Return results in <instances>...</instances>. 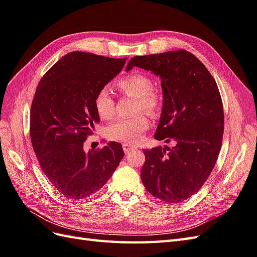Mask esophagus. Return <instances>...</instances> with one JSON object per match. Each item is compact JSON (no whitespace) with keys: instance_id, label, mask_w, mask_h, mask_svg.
Returning <instances> with one entry per match:
<instances>
[{"instance_id":"1","label":"esophagus","mask_w":257,"mask_h":257,"mask_svg":"<svg viewBox=\"0 0 257 257\" xmlns=\"http://www.w3.org/2000/svg\"><path fill=\"white\" fill-rule=\"evenodd\" d=\"M135 149H136V147L133 146V144H129V143H123L122 144V150H123V152L126 153V154H128L130 151H133Z\"/></svg>"}]
</instances>
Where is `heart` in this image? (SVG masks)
<instances>
[{
	"label": "heart",
	"mask_w": 257,
	"mask_h": 257,
	"mask_svg": "<svg viewBox=\"0 0 257 257\" xmlns=\"http://www.w3.org/2000/svg\"><path fill=\"white\" fill-rule=\"evenodd\" d=\"M118 90L124 96L137 98L136 111H147L154 115L161 107V98L153 89V81L149 76L136 72L122 78L117 83ZM94 108L102 119H108L115 113V101L108 88L103 87L96 92ZM150 127V121L144 114L131 118H119L105 129L107 139L134 143L140 139L144 131Z\"/></svg>",
	"instance_id": "1"
}]
</instances>
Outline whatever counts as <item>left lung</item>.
I'll list each match as a JSON object with an SVG mask.
<instances>
[{
    "label": "left lung",
    "instance_id": "1",
    "mask_svg": "<svg viewBox=\"0 0 257 257\" xmlns=\"http://www.w3.org/2000/svg\"><path fill=\"white\" fill-rule=\"evenodd\" d=\"M134 66L160 76L163 109L155 139L175 147L144 150L141 180L148 192L167 203L195 194L215 166L223 136V107L215 79L186 50L135 56Z\"/></svg>",
    "mask_w": 257,
    "mask_h": 257
}]
</instances>
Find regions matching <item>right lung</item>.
<instances>
[{
	"instance_id": "1",
	"label": "right lung",
	"mask_w": 257,
	"mask_h": 257,
	"mask_svg": "<svg viewBox=\"0 0 257 257\" xmlns=\"http://www.w3.org/2000/svg\"><path fill=\"white\" fill-rule=\"evenodd\" d=\"M127 57L66 54L39 82L30 109V139L44 175L58 192L81 200L98 191L123 157L120 143L83 151L100 120L96 92L121 71Z\"/></svg>"
}]
</instances>
